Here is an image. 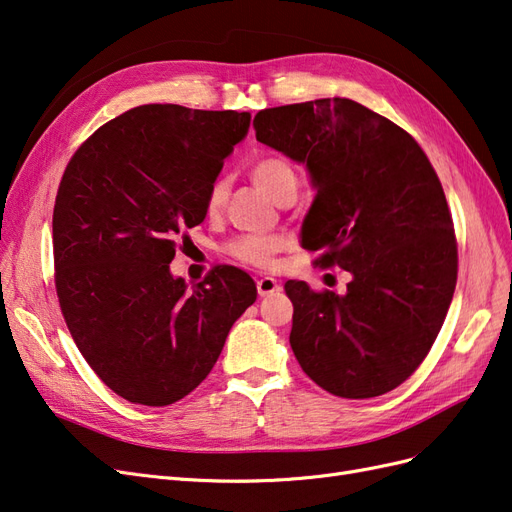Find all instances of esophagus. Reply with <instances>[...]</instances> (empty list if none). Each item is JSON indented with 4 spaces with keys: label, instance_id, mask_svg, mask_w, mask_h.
<instances>
[{
    "label": "esophagus",
    "instance_id": "1",
    "mask_svg": "<svg viewBox=\"0 0 512 512\" xmlns=\"http://www.w3.org/2000/svg\"><path fill=\"white\" fill-rule=\"evenodd\" d=\"M256 290L260 297H269V294L280 290V282L273 280V277H260V280L256 282Z\"/></svg>",
    "mask_w": 512,
    "mask_h": 512
}]
</instances>
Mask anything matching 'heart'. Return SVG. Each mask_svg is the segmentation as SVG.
<instances>
[{
    "mask_svg": "<svg viewBox=\"0 0 512 512\" xmlns=\"http://www.w3.org/2000/svg\"><path fill=\"white\" fill-rule=\"evenodd\" d=\"M252 179L258 188L265 192L271 200H280L282 194L288 190H297V173H294L292 164L282 156H265L254 162L252 166ZM228 196V183L226 179H215L207 192V213L215 215L226 203ZM228 254L241 262L254 267H269L275 254L282 250V239L277 237H258V235H245L232 241L228 247Z\"/></svg>",
    "mask_w": 512,
    "mask_h": 512,
    "instance_id": "heart-1",
    "label": "heart"
}]
</instances>
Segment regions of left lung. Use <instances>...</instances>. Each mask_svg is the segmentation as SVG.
<instances>
[{"instance_id": "obj_1", "label": "left lung", "mask_w": 512, "mask_h": 512, "mask_svg": "<svg viewBox=\"0 0 512 512\" xmlns=\"http://www.w3.org/2000/svg\"><path fill=\"white\" fill-rule=\"evenodd\" d=\"M256 141L305 164L316 190L303 228L322 267L350 271L346 294L286 282L290 346L324 391H393L436 342L457 284V243L436 170L414 138L348 98L265 108Z\"/></svg>"}]
</instances>
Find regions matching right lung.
<instances>
[{
  "mask_svg": "<svg viewBox=\"0 0 512 512\" xmlns=\"http://www.w3.org/2000/svg\"><path fill=\"white\" fill-rule=\"evenodd\" d=\"M250 113L143 104L76 149L53 209L55 286L74 344L119 397L170 406L203 382L252 277L215 267L192 288L170 273L177 239L205 220L207 192Z\"/></svg>",
  "mask_w": 512,
  "mask_h": 512,
  "instance_id": "add662e5",
  "label": "right lung"
}]
</instances>
